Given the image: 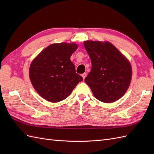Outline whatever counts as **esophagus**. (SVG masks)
Segmentation results:
<instances>
[{"label":"esophagus","mask_w":154,"mask_h":154,"mask_svg":"<svg viewBox=\"0 0 154 154\" xmlns=\"http://www.w3.org/2000/svg\"><path fill=\"white\" fill-rule=\"evenodd\" d=\"M86 73H83V74H81V76H82V77H83V79H85V78L86 77Z\"/></svg>","instance_id":"obj_1"}]
</instances>
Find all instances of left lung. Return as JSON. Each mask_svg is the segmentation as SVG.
<instances>
[{
    "label": "left lung",
    "instance_id": "8db88e82",
    "mask_svg": "<svg viewBox=\"0 0 154 154\" xmlns=\"http://www.w3.org/2000/svg\"><path fill=\"white\" fill-rule=\"evenodd\" d=\"M84 46L92 64L85 81L94 96L105 103L119 100L125 94L131 81L129 61L110 42L85 41Z\"/></svg>",
    "mask_w": 154,
    "mask_h": 154
}]
</instances>
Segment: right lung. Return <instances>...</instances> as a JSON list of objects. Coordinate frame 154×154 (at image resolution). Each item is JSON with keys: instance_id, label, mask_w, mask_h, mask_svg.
Instances as JSON below:
<instances>
[{"instance_id": "add662e5", "label": "right lung", "mask_w": 154, "mask_h": 154, "mask_svg": "<svg viewBox=\"0 0 154 154\" xmlns=\"http://www.w3.org/2000/svg\"><path fill=\"white\" fill-rule=\"evenodd\" d=\"M77 47L74 43L51 44L32 61L30 79L42 98L51 103L60 102L66 99L83 81L70 60Z\"/></svg>"}]
</instances>
